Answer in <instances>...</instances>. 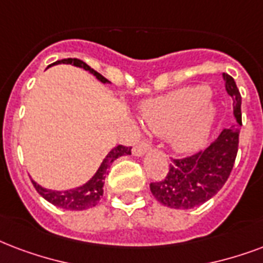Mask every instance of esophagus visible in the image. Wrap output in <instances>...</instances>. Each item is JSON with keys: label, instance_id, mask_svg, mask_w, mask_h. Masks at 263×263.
<instances>
[{"label": "esophagus", "instance_id": "1", "mask_svg": "<svg viewBox=\"0 0 263 263\" xmlns=\"http://www.w3.org/2000/svg\"><path fill=\"white\" fill-rule=\"evenodd\" d=\"M150 149V142L149 140H140L138 145H135V147L132 149V152H134V154L135 156H142V154H145V152H147V150Z\"/></svg>", "mask_w": 263, "mask_h": 263}]
</instances>
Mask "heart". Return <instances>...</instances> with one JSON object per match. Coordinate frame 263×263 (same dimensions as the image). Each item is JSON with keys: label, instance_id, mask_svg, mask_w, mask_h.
<instances>
[{"label": "heart", "instance_id": "heart-1", "mask_svg": "<svg viewBox=\"0 0 263 263\" xmlns=\"http://www.w3.org/2000/svg\"><path fill=\"white\" fill-rule=\"evenodd\" d=\"M214 116L210 88L204 85L174 91L143 109L146 125L158 135L171 134L174 146L186 153L203 145Z\"/></svg>", "mask_w": 263, "mask_h": 263}]
</instances>
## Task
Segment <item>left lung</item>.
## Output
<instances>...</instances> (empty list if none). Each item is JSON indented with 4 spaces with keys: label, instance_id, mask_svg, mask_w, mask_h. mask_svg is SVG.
<instances>
[{
    "label": "left lung",
    "instance_id": "left-lung-1",
    "mask_svg": "<svg viewBox=\"0 0 263 263\" xmlns=\"http://www.w3.org/2000/svg\"><path fill=\"white\" fill-rule=\"evenodd\" d=\"M225 88L233 99V113L241 124V95L234 80L223 74ZM236 128L223 129L207 149L180 158H171L163 180L152 182L150 192L158 203L176 210H189L214 197L225 185L233 170L238 150Z\"/></svg>",
    "mask_w": 263,
    "mask_h": 263
}]
</instances>
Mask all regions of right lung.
<instances>
[{
  "label": "right lung",
  "instance_id": "add662e5",
  "mask_svg": "<svg viewBox=\"0 0 263 263\" xmlns=\"http://www.w3.org/2000/svg\"><path fill=\"white\" fill-rule=\"evenodd\" d=\"M58 63H67V65H74L77 67H81L84 70H88L89 73L93 74L99 81L102 83H109V80H106L102 74L91 69L89 66L80 59H62L55 62L53 65ZM131 149L129 146L118 145L116 146L111 152H110L106 158L103 160V163L100 164L99 170L96 171V174L92 176L91 179L88 180L87 183L83 186H80L77 189L66 190V192H55V190H48L37 185L33 180V185L35 187L38 193L41 194L47 201L56 205V207L63 208V210H70V211H83V210H88V208L95 207L96 204L99 203L100 197L103 196V185H105L106 175L109 171L110 164L113 163L114 160L125 154H131Z\"/></svg>",
  "mask_w": 263,
  "mask_h": 263
}]
</instances>
